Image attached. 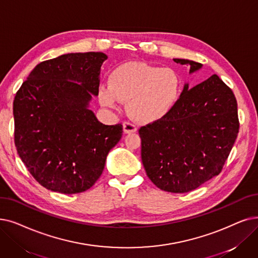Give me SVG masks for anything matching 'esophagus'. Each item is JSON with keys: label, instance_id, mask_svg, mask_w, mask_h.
<instances>
[{"label": "esophagus", "instance_id": "34e87169", "mask_svg": "<svg viewBox=\"0 0 258 258\" xmlns=\"http://www.w3.org/2000/svg\"><path fill=\"white\" fill-rule=\"evenodd\" d=\"M123 131H124L125 134H132V133L137 132V126L132 122L125 121L123 122Z\"/></svg>", "mask_w": 258, "mask_h": 258}]
</instances>
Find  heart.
<instances>
[{"label":"heart","mask_w":258,"mask_h":258,"mask_svg":"<svg viewBox=\"0 0 258 258\" xmlns=\"http://www.w3.org/2000/svg\"><path fill=\"white\" fill-rule=\"evenodd\" d=\"M181 93L182 80L176 71L145 62H127L109 74L108 86L99 87L98 98L103 106L110 108L127 101L132 118L151 123L169 114Z\"/></svg>","instance_id":"1"}]
</instances>
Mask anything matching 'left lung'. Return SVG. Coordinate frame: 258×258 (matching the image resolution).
<instances>
[{"label":"left lung","mask_w":258,"mask_h":258,"mask_svg":"<svg viewBox=\"0 0 258 258\" xmlns=\"http://www.w3.org/2000/svg\"><path fill=\"white\" fill-rule=\"evenodd\" d=\"M189 73L203 64L184 59ZM239 131L237 101L217 75L188 89L162 119L141 126V159L151 181L186 193L220 174Z\"/></svg>","instance_id":"obj_1"}]
</instances>
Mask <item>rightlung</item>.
<instances>
[{
  "mask_svg": "<svg viewBox=\"0 0 258 258\" xmlns=\"http://www.w3.org/2000/svg\"><path fill=\"white\" fill-rule=\"evenodd\" d=\"M106 59L103 52L91 51L43 61L16 94L17 152L31 176L50 191L76 194L91 188L122 137L121 123L104 125L88 109Z\"/></svg>",
  "mask_w": 258,
  "mask_h": 258,
  "instance_id": "1",
  "label": "right lung"
}]
</instances>
